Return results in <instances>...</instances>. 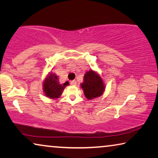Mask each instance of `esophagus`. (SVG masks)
Segmentation results:
<instances>
[{"label":"esophagus","instance_id":"esophagus-1","mask_svg":"<svg viewBox=\"0 0 158 158\" xmlns=\"http://www.w3.org/2000/svg\"><path fill=\"white\" fill-rule=\"evenodd\" d=\"M70 84L71 85H75L77 84V81L75 80H73V81H70Z\"/></svg>","mask_w":158,"mask_h":158}]
</instances>
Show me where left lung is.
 Returning a JSON list of instances; mask_svg holds the SVG:
<instances>
[{
	"label": "left lung",
	"mask_w": 158,
	"mask_h": 158,
	"mask_svg": "<svg viewBox=\"0 0 158 158\" xmlns=\"http://www.w3.org/2000/svg\"><path fill=\"white\" fill-rule=\"evenodd\" d=\"M84 95L89 100L100 97L103 94L105 85L100 74L90 69L84 74V82L81 84Z\"/></svg>",
	"instance_id": "8db88e82"
}]
</instances>
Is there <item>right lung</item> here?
<instances>
[{
  "label": "right lung",
  "mask_w": 158,
  "mask_h": 158,
  "mask_svg": "<svg viewBox=\"0 0 158 158\" xmlns=\"http://www.w3.org/2000/svg\"><path fill=\"white\" fill-rule=\"evenodd\" d=\"M68 84V81H66L63 84H60L59 83V79L56 74L53 73H49V74H47L43 83V91L47 98L56 99L60 98L64 89Z\"/></svg>",
  "instance_id": "right-lung-1"
}]
</instances>
